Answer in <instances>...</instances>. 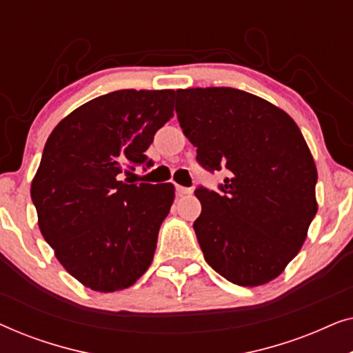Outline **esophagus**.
Here are the masks:
<instances>
[{
    "instance_id": "34e87169",
    "label": "esophagus",
    "mask_w": 353,
    "mask_h": 353,
    "mask_svg": "<svg viewBox=\"0 0 353 353\" xmlns=\"http://www.w3.org/2000/svg\"><path fill=\"white\" fill-rule=\"evenodd\" d=\"M190 192H191V188H186V186H180V185H176V194H178V196L190 194Z\"/></svg>"
}]
</instances>
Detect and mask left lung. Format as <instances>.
I'll use <instances>...</instances> for the list:
<instances>
[{"label": "left lung", "instance_id": "left-lung-1", "mask_svg": "<svg viewBox=\"0 0 353 353\" xmlns=\"http://www.w3.org/2000/svg\"><path fill=\"white\" fill-rule=\"evenodd\" d=\"M176 117L205 170H228L220 192L194 191L205 262L228 281L260 286L296 257L316 215L315 162L289 115L228 86L176 90Z\"/></svg>", "mask_w": 353, "mask_h": 353}]
</instances>
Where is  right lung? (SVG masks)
Here are the masks:
<instances>
[{
	"instance_id": "right-lung-1",
	"label": "right lung",
	"mask_w": 353,
	"mask_h": 353,
	"mask_svg": "<svg viewBox=\"0 0 353 353\" xmlns=\"http://www.w3.org/2000/svg\"><path fill=\"white\" fill-rule=\"evenodd\" d=\"M173 90H119L57 123L32 181L43 238L86 288H130L149 268L175 186L133 183L123 172L151 167L146 149L173 117Z\"/></svg>"
}]
</instances>
